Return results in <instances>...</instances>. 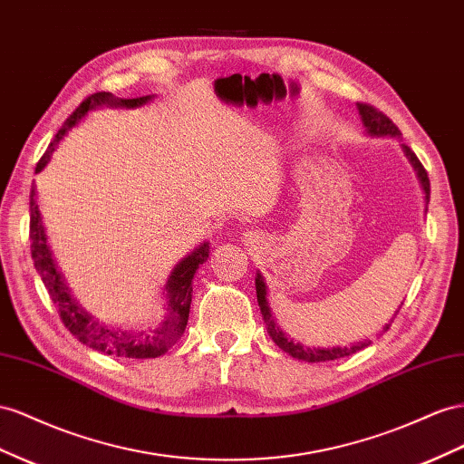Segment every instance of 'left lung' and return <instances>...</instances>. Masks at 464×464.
<instances>
[{"label": "left lung", "instance_id": "8db88e82", "mask_svg": "<svg viewBox=\"0 0 464 464\" xmlns=\"http://www.w3.org/2000/svg\"><path fill=\"white\" fill-rule=\"evenodd\" d=\"M359 107V115L362 119V124H365V129L369 134H374V136H400V130L396 124L388 119L382 111H379L377 107H372L369 103H357ZM404 148V154L408 156L410 164L414 166L418 178H420V183L423 187V193H425V205L430 203V178H428V171H425V168L421 166V161L418 160V156L411 152V148L402 144ZM256 291H257V304H259V310H261V316H263V322H266L267 325V332L271 335V340L277 343L285 353H289L300 361H308V362H324V361H334V359H340V357H347V355H353L357 352H361V349H365L367 345H371V340H365V342H357L353 343L352 347H332V349H312V347H304L300 343H295L293 340H289L281 330L279 325L275 324L273 316H271V310H269V304H267V291H266V283H263V277L257 273L256 277ZM396 316V314H394ZM388 328H391V324H386L382 332H386Z\"/></svg>", "mask_w": 464, "mask_h": 464}]
</instances>
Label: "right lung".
I'll use <instances>...</instances> for the list:
<instances>
[{
    "instance_id": "add662e5",
    "label": "right lung",
    "mask_w": 464,
    "mask_h": 464,
    "mask_svg": "<svg viewBox=\"0 0 464 464\" xmlns=\"http://www.w3.org/2000/svg\"><path fill=\"white\" fill-rule=\"evenodd\" d=\"M150 102V95L136 97V99H119L112 97L109 92H99L90 97H85L80 103V107L72 112L62 124V129L54 136V140L48 144L46 152L39 160V164L34 168V173H39L46 164L50 156H53L54 148L62 140L73 124H76L82 117L87 115V111H92L99 105H112V107H139ZM31 224H29V240H31V256L34 261V269L39 271L41 279L50 295V300L58 308V316L62 324L66 325L72 335H76L78 340L85 345H90L95 352L127 357V359H150L160 357L166 353L168 349L179 340L185 332L187 320H189V308H191V293H193V275L198 269L201 263L208 257V244L198 246L191 256L183 257L175 269L171 271L169 279L166 283L168 291V316L164 318L156 330L132 334V332H121L119 328H107V325L99 324L97 320H92V316L83 312L78 303H73L68 286L62 281L60 273L54 266V259L50 256V249L46 246V236L41 222L39 205L34 198V187L31 189Z\"/></svg>"
}]
</instances>
